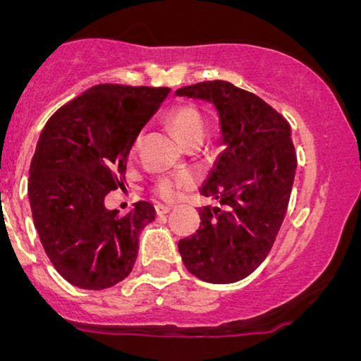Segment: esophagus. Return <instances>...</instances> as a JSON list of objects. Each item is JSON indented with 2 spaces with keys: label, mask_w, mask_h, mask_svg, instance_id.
Returning <instances> with one entry per match:
<instances>
[{
  "label": "esophagus",
  "mask_w": 361,
  "mask_h": 361,
  "mask_svg": "<svg viewBox=\"0 0 361 361\" xmlns=\"http://www.w3.org/2000/svg\"><path fill=\"white\" fill-rule=\"evenodd\" d=\"M169 210H171V207H168V205H163V204H157V205H156V214H157V215L168 214Z\"/></svg>",
  "instance_id": "obj_1"
}]
</instances>
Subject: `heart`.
<instances>
[{"label": "heart", "mask_w": 361, "mask_h": 361, "mask_svg": "<svg viewBox=\"0 0 361 361\" xmlns=\"http://www.w3.org/2000/svg\"><path fill=\"white\" fill-rule=\"evenodd\" d=\"M164 120H166L168 127L175 132V135L183 142L185 146L190 144H198L204 137V120H202L200 111H198L192 105H175L171 106L166 114H164ZM137 146L135 140L134 147ZM192 185V178L188 175H178V176H164L159 178L156 183V193L157 197L163 198L166 202H173L180 195V192L186 186Z\"/></svg>", "instance_id": "1"}]
</instances>
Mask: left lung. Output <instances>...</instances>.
<instances>
[{
    "instance_id": "obj_1",
    "label": "left lung",
    "mask_w": 361,
    "mask_h": 361,
    "mask_svg": "<svg viewBox=\"0 0 361 361\" xmlns=\"http://www.w3.org/2000/svg\"><path fill=\"white\" fill-rule=\"evenodd\" d=\"M178 97L212 103L224 151L200 193V227L178 250L186 270L209 283H234L263 263L279 234L297 171L288 122L267 102L229 81H204Z\"/></svg>"
}]
</instances>
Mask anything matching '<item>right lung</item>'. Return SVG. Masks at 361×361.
<instances>
[{"instance_id": "add662e5", "label": "right lung", "mask_w": 361, "mask_h": 361, "mask_svg": "<svg viewBox=\"0 0 361 361\" xmlns=\"http://www.w3.org/2000/svg\"><path fill=\"white\" fill-rule=\"evenodd\" d=\"M169 88L97 85L45 123L28 178L32 217L49 259L74 287L103 290L134 268L139 234L154 207H105L126 181L127 156Z\"/></svg>"}]
</instances>
